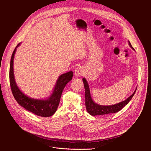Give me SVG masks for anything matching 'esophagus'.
Returning a JSON list of instances; mask_svg holds the SVG:
<instances>
[{
	"mask_svg": "<svg viewBox=\"0 0 151 151\" xmlns=\"http://www.w3.org/2000/svg\"><path fill=\"white\" fill-rule=\"evenodd\" d=\"M83 70L82 68H81V66H79L75 69V77H76V78L80 77L81 76L83 75Z\"/></svg>",
	"mask_w": 151,
	"mask_h": 151,
	"instance_id": "1",
	"label": "esophagus"
}]
</instances>
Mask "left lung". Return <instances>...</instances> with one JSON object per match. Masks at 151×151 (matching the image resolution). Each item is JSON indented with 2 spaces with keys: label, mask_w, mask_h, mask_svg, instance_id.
<instances>
[{
  "label": "left lung",
  "mask_w": 151,
  "mask_h": 151,
  "mask_svg": "<svg viewBox=\"0 0 151 151\" xmlns=\"http://www.w3.org/2000/svg\"><path fill=\"white\" fill-rule=\"evenodd\" d=\"M128 45L130 46L132 50L134 51V49L132 46L130 42L128 41ZM82 81L83 82L84 88H85V106L86 109H87L88 113L91 115V116H96V115H106V114H114L119 111H121L124 106H125L133 98V96L134 95L137 88L133 92V93L130 96L128 97L125 100L118 103L112 105H108V106H104V105H100L96 103L92 99L90 90V86L89 84L85 78H83Z\"/></svg>",
  "instance_id": "8db88e82"
}]
</instances>
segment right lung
<instances>
[{"label": "right lung", "instance_id": "1", "mask_svg": "<svg viewBox=\"0 0 151 151\" xmlns=\"http://www.w3.org/2000/svg\"><path fill=\"white\" fill-rule=\"evenodd\" d=\"M21 43L14 49L11 56L9 68V81L13 96L17 103L24 109L36 115L42 117H49L53 115L58 106L63 91L66 84L73 77L72 71L60 75L56 81L54 89L50 96L45 99H34L29 97L21 91L17 85L14 73V60L17 48Z\"/></svg>", "mask_w": 151, "mask_h": 151}]
</instances>
